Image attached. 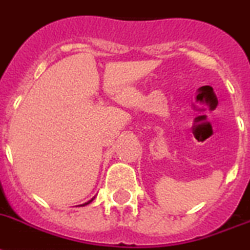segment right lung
<instances>
[{
  "mask_svg": "<svg viewBox=\"0 0 250 250\" xmlns=\"http://www.w3.org/2000/svg\"><path fill=\"white\" fill-rule=\"evenodd\" d=\"M92 201H93V199H90V201H89V202H86V203L82 204V206H86V204H89V203H90V202H92Z\"/></svg>",
  "mask_w": 250,
  "mask_h": 250,
  "instance_id": "obj_1",
  "label": "right lung"
}]
</instances>
